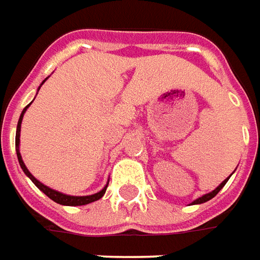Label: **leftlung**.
Returning <instances> with one entry per match:
<instances>
[{
  "label": "left lung",
  "instance_id": "1",
  "mask_svg": "<svg viewBox=\"0 0 260 260\" xmlns=\"http://www.w3.org/2000/svg\"><path fill=\"white\" fill-rule=\"evenodd\" d=\"M230 176H231V175H230ZM230 176H228L227 179L225 180H222L221 182V185L220 186H217V187H215L214 190H213V192H210V193H207V194H204V196H202V198H199V199H196V200H194V202H193L192 204H200V203H204V202H209L210 199H213L215 196V194H217V193L220 192V190H221L222 187H224V185H225V183H227L228 182V179H230Z\"/></svg>",
  "mask_w": 260,
  "mask_h": 260
}]
</instances>
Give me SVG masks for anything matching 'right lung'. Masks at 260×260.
Listing matches in <instances>:
<instances>
[{
	"instance_id": "obj_1",
	"label": "right lung",
	"mask_w": 260,
	"mask_h": 260,
	"mask_svg": "<svg viewBox=\"0 0 260 260\" xmlns=\"http://www.w3.org/2000/svg\"><path fill=\"white\" fill-rule=\"evenodd\" d=\"M47 80V78H46ZM45 80V81H46ZM45 81L42 82V85L45 84ZM40 89V88H39ZM30 106V104L27 105L25 109L22 110L21 113V117H19V121H18V126H16V137H15V147H16V155H18V161H19V165H21V168L23 169V172L26 174V176H29V179L32 180L35 185L38 186L39 189L42 190V192L45 193L47 198H50L53 202H56L58 204H62V206H84V204H88V203H92V202H96L99 199L102 198L106 192V187L108 185L105 186L104 189L101 190V192L95 193V194H91V196H70V194H64V193H60L54 190V189H50L49 186L43 185L42 182H39L35 176H33L27 168L25 167V164L22 161V156H21V152H19V136H21V123H22V119H23V115H25V112L26 109Z\"/></svg>"
}]
</instances>
